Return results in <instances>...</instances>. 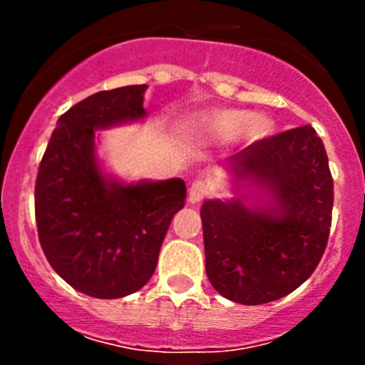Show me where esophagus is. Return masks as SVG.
<instances>
[{
	"mask_svg": "<svg viewBox=\"0 0 365 365\" xmlns=\"http://www.w3.org/2000/svg\"><path fill=\"white\" fill-rule=\"evenodd\" d=\"M208 196V183L203 182V180H197V182H194L192 185H190L189 189V201L192 205L200 203L203 197Z\"/></svg>",
	"mask_w": 365,
	"mask_h": 365,
	"instance_id": "obj_1",
	"label": "esophagus"
}]
</instances>
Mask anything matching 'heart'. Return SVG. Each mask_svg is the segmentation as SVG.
I'll list each match as a JSON object with an SVG mask.
<instances>
[{"label": "heart", "mask_w": 365, "mask_h": 365, "mask_svg": "<svg viewBox=\"0 0 365 365\" xmlns=\"http://www.w3.org/2000/svg\"><path fill=\"white\" fill-rule=\"evenodd\" d=\"M187 132L206 141H233L242 138L254 145L270 138L274 121L264 114H252L245 109H213L190 121Z\"/></svg>", "instance_id": "b5f03b06"}]
</instances>
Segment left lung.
I'll list each match as a JSON object with an SVG mask.
<instances>
[{"label":"left lung","mask_w":365,"mask_h":365,"mask_svg":"<svg viewBox=\"0 0 365 365\" xmlns=\"http://www.w3.org/2000/svg\"><path fill=\"white\" fill-rule=\"evenodd\" d=\"M222 168L235 196L201 206L206 275L237 304L279 300L325 252L334 206L325 146L305 125L254 143Z\"/></svg>","instance_id":"8db88e82"}]
</instances>
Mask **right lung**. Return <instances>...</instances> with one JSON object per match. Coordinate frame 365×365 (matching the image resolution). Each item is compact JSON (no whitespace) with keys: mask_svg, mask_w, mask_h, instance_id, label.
Instances as JSON below:
<instances>
[{"mask_svg":"<svg viewBox=\"0 0 365 365\" xmlns=\"http://www.w3.org/2000/svg\"><path fill=\"white\" fill-rule=\"evenodd\" d=\"M146 84L98 91L58 120L38 168L35 215L51 267L73 289L121 298L153 275L168 227L185 206L182 178L125 182L98 159L97 130L145 121Z\"/></svg>","mask_w":365,"mask_h":365,"instance_id":"add662e5","label":"right lung"}]
</instances>
